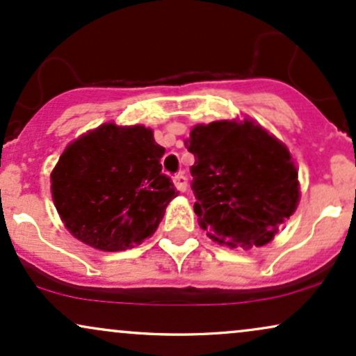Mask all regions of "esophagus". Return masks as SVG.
<instances>
[{"label":"esophagus","instance_id":"1","mask_svg":"<svg viewBox=\"0 0 356 356\" xmlns=\"http://www.w3.org/2000/svg\"><path fill=\"white\" fill-rule=\"evenodd\" d=\"M173 183H175V186H177V190L178 191H186V185H188V181H186V177L183 173H178V175H175V178H173Z\"/></svg>","mask_w":356,"mask_h":356}]
</instances>
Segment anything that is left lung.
Wrapping results in <instances>:
<instances>
[{"label": "left lung", "mask_w": 356, "mask_h": 356, "mask_svg": "<svg viewBox=\"0 0 356 356\" xmlns=\"http://www.w3.org/2000/svg\"><path fill=\"white\" fill-rule=\"evenodd\" d=\"M185 145L195 154L193 208L207 235L232 248L270 243L300 202L286 146L253 120L196 124Z\"/></svg>", "instance_id": "1"}]
</instances>
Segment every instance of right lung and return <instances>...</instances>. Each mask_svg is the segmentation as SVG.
I'll return each mask as SVG.
<instances>
[{
	"instance_id": "obj_1",
	"label": "right lung",
	"mask_w": 356,
	"mask_h": 356,
	"mask_svg": "<svg viewBox=\"0 0 356 356\" xmlns=\"http://www.w3.org/2000/svg\"><path fill=\"white\" fill-rule=\"evenodd\" d=\"M163 154L143 124L104 123L66 146L51 171V195L71 235L103 252L152 236L178 196L161 173Z\"/></svg>"
}]
</instances>
